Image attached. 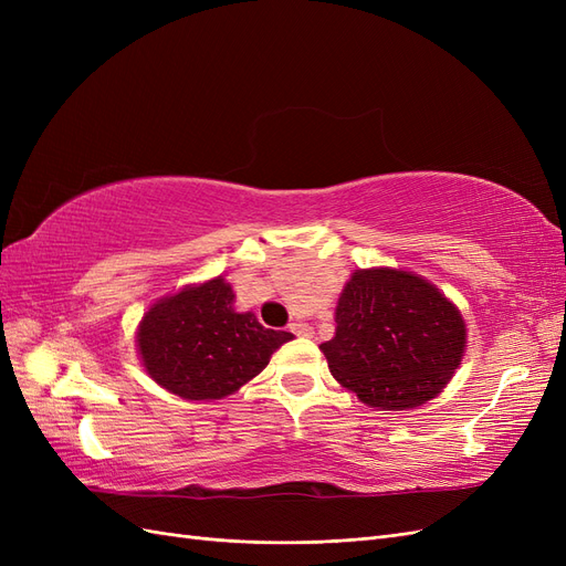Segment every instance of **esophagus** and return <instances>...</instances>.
Masks as SVG:
<instances>
[{
	"instance_id": "1",
	"label": "esophagus",
	"mask_w": 566,
	"mask_h": 566,
	"mask_svg": "<svg viewBox=\"0 0 566 566\" xmlns=\"http://www.w3.org/2000/svg\"><path fill=\"white\" fill-rule=\"evenodd\" d=\"M290 333L297 335V337H312V335H314V328H312L310 323L295 321V323H290Z\"/></svg>"
}]
</instances>
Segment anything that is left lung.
<instances>
[{
    "label": "left lung",
    "instance_id": "left-lung-1",
    "mask_svg": "<svg viewBox=\"0 0 566 566\" xmlns=\"http://www.w3.org/2000/svg\"><path fill=\"white\" fill-rule=\"evenodd\" d=\"M323 342L333 378L373 408L406 410L434 399L465 352V321L439 290L397 269L356 271Z\"/></svg>",
    "mask_w": 566,
    "mask_h": 566
}]
</instances>
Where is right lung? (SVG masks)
I'll list each match as a JSON object with an SVG mask.
<instances>
[{
  "label": "right lung",
  "mask_w": 566,
  "mask_h": 566,
  "mask_svg": "<svg viewBox=\"0 0 566 566\" xmlns=\"http://www.w3.org/2000/svg\"><path fill=\"white\" fill-rule=\"evenodd\" d=\"M287 339L293 335L264 328L254 314H238L224 279L153 304L136 335L150 378L191 401L235 391L260 375Z\"/></svg>",
  "instance_id": "obj_1"
}]
</instances>
